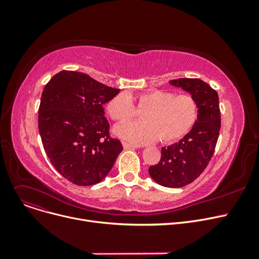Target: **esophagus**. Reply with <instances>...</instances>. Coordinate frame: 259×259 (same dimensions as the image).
Instances as JSON below:
<instances>
[{"mask_svg": "<svg viewBox=\"0 0 259 259\" xmlns=\"http://www.w3.org/2000/svg\"><path fill=\"white\" fill-rule=\"evenodd\" d=\"M122 147H124L125 149H138V146L129 144L127 142H122Z\"/></svg>", "mask_w": 259, "mask_h": 259, "instance_id": "obj_1", "label": "esophagus"}]
</instances>
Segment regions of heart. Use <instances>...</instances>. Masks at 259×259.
<instances>
[{"label": "heart", "mask_w": 259, "mask_h": 259, "mask_svg": "<svg viewBox=\"0 0 259 259\" xmlns=\"http://www.w3.org/2000/svg\"><path fill=\"white\" fill-rule=\"evenodd\" d=\"M132 100L142 113L141 122H127L114 128L117 137L135 144H149L160 139L170 143L190 131L197 119V103L190 94L166 90H151L139 95L119 93L107 105V112L116 121H128L134 116Z\"/></svg>", "instance_id": "b5f03b06"}]
</instances>
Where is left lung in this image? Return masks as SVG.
<instances>
[{
    "instance_id": "left-lung-1",
    "label": "left lung",
    "mask_w": 259,
    "mask_h": 259,
    "mask_svg": "<svg viewBox=\"0 0 259 259\" xmlns=\"http://www.w3.org/2000/svg\"><path fill=\"white\" fill-rule=\"evenodd\" d=\"M169 83L194 98L197 119L179 143L161 148L160 160L149 168V174L160 186L181 188L196 180L211 160L221 130V110L219 94L203 80L179 78Z\"/></svg>"
}]
</instances>
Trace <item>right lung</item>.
<instances>
[{
  "instance_id": "right-lung-1",
  "label": "right lung",
  "mask_w": 259,
  "mask_h": 259,
  "mask_svg": "<svg viewBox=\"0 0 259 259\" xmlns=\"http://www.w3.org/2000/svg\"><path fill=\"white\" fill-rule=\"evenodd\" d=\"M119 89L86 73L63 70L46 84L38 108V131L56 170L77 186L102 182L122 146L109 135L104 105Z\"/></svg>"
}]
</instances>
